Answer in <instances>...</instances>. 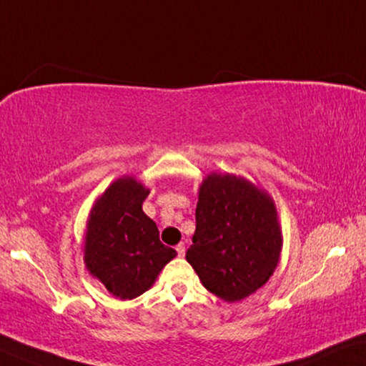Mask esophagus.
Wrapping results in <instances>:
<instances>
[{
    "label": "esophagus",
    "instance_id": "esophagus-1",
    "mask_svg": "<svg viewBox=\"0 0 366 366\" xmlns=\"http://www.w3.org/2000/svg\"><path fill=\"white\" fill-rule=\"evenodd\" d=\"M184 252H187V247H184V244L182 242V244L177 245V254H178V257H184Z\"/></svg>",
    "mask_w": 366,
    "mask_h": 366
}]
</instances>
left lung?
I'll return each mask as SVG.
<instances>
[{
  "label": "left lung",
  "mask_w": 366,
  "mask_h": 366,
  "mask_svg": "<svg viewBox=\"0 0 366 366\" xmlns=\"http://www.w3.org/2000/svg\"><path fill=\"white\" fill-rule=\"evenodd\" d=\"M281 244L277 207L265 191L229 173L202 179L187 260L207 291L227 302L255 293L277 268Z\"/></svg>",
  "instance_id": "left-lung-1"
}]
</instances>
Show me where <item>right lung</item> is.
Returning a JSON list of instances; mask_svg holds the SVG:
<instances>
[{
	"label": "right lung",
	"mask_w": 366,
	"mask_h": 366,
	"mask_svg": "<svg viewBox=\"0 0 366 366\" xmlns=\"http://www.w3.org/2000/svg\"><path fill=\"white\" fill-rule=\"evenodd\" d=\"M150 191L122 177L94 202L85 234L88 272L119 300L145 293L177 252L164 245L157 224L142 211Z\"/></svg>",
	"instance_id": "1"
}]
</instances>
